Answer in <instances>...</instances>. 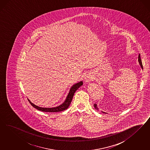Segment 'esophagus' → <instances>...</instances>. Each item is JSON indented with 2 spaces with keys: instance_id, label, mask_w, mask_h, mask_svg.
I'll return each mask as SVG.
<instances>
[{
  "instance_id": "obj_1",
  "label": "esophagus",
  "mask_w": 150,
  "mask_h": 150,
  "mask_svg": "<svg viewBox=\"0 0 150 150\" xmlns=\"http://www.w3.org/2000/svg\"><path fill=\"white\" fill-rule=\"evenodd\" d=\"M93 76L91 74H87L85 77V81L86 82H90L93 80Z\"/></svg>"
}]
</instances>
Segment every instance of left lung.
<instances>
[{
  "mask_svg": "<svg viewBox=\"0 0 150 150\" xmlns=\"http://www.w3.org/2000/svg\"><path fill=\"white\" fill-rule=\"evenodd\" d=\"M139 63H140V66H141V68L143 69V66H142V62H141V58H140V54L139 55ZM94 107H95V108L96 109H98V108H97V105L96 104H94ZM103 113H104V112H103Z\"/></svg>",
  "mask_w": 150,
  "mask_h": 150,
  "instance_id": "1",
  "label": "left lung"
}]
</instances>
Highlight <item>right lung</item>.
<instances>
[{
    "label": "right lung",
    "mask_w": 150,
    "mask_h": 150,
    "mask_svg": "<svg viewBox=\"0 0 150 150\" xmlns=\"http://www.w3.org/2000/svg\"><path fill=\"white\" fill-rule=\"evenodd\" d=\"M83 82L81 81L78 82L77 83L75 84L71 87L70 88L68 95L67 97V99L65 100V102L63 103L58 107H54V108H42V107H40L38 106H37L36 105L33 104L31 103V102L30 100L28 99L29 102L31 105L32 107L35 108L36 109H38L39 110H41L42 112H61L63 111L64 110L67 109L69 107V106L70 105L71 100L73 99V96L75 93V92L77 90V89L82 85Z\"/></svg>",
    "instance_id": "obj_1"
}]
</instances>
